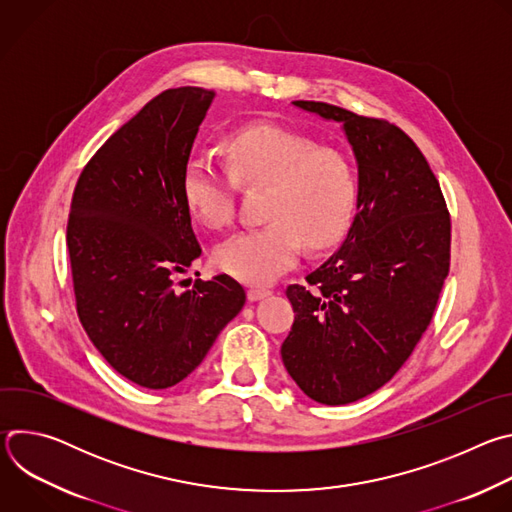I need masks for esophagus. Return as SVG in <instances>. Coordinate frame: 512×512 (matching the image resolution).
Listing matches in <instances>:
<instances>
[{
    "label": "esophagus",
    "instance_id": "1",
    "mask_svg": "<svg viewBox=\"0 0 512 512\" xmlns=\"http://www.w3.org/2000/svg\"><path fill=\"white\" fill-rule=\"evenodd\" d=\"M247 296H249V300H251V302H259V300H263V298L271 296V291H269V289H265V287H251V289L247 291Z\"/></svg>",
    "mask_w": 512,
    "mask_h": 512
}]
</instances>
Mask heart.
Returning a JSON list of instances; mask_svg holds the SVG:
<instances>
[{
    "instance_id": "heart-1",
    "label": "heart",
    "mask_w": 512,
    "mask_h": 512,
    "mask_svg": "<svg viewBox=\"0 0 512 512\" xmlns=\"http://www.w3.org/2000/svg\"><path fill=\"white\" fill-rule=\"evenodd\" d=\"M229 174L208 158L184 162L180 192L204 227L221 229L233 218V179L267 186L261 229L243 231L214 253L218 269L245 281L267 283L300 257L302 245L328 249L348 231L356 208V174L348 158L302 133L271 123L247 125L223 143Z\"/></svg>"
}]
</instances>
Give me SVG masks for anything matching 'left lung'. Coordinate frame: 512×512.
I'll use <instances>...</instances> for the list:
<instances>
[{"mask_svg":"<svg viewBox=\"0 0 512 512\" xmlns=\"http://www.w3.org/2000/svg\"><path fill=\"white\" fill-rule=\"evenodd\" d=\"M336 121L358 170L356 214L342 245L285 296L296 320L281 344L289 377L322 405L381 389L431 322L450 271V214L427 160L389 121L294 101Z\"/></svg>","mask_w":512,"mask_h":512,"instance_id":"8db88e82","label":"left lung"}]
</instances>
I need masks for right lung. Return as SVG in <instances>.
Wrapping results in <instances>:
<instances>
[{
    "label": "right lung",
    "instance_id": "obj_1",
    "mask_svg": "<svg viewBox=\"0 0 512 512\" xmlns=\"http://www.w3.org/2000/svg\"><path fill=\"white\" fill-rule=\"evenodd\" d=\"M214 97L180 87L152 99L101 145L70 204L81 324L111 367L145 389L186 379L247 300L225 273L174 287L202 253L180 178Z\"/></svg>",
    "mask_w": 512,
    "mask_h": 512
}]
</instances>
